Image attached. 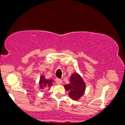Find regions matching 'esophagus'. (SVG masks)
Returning <instances> with one entry per match:
<instances>
[{"label":"esophagus","mask_w":125,"mask_h":125,"mask_svg":"<svg viewBox=\"0 0 125 125\" xmlns=\"http://www.w3.org/2000/svg\"><path fill=\"white\" fill-rule=\"evenodd\" d=\"M55 81H56L57 84H58V85H60V84H61V83H62V80H60V79H58V78L56 79Z\"/></svg>","instance_id":"obj_1"}]
</instances>
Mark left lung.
<instances>
[{
    "mask_svg": "<svg viewBox=\"0 0 125 125\" xmlns=\"http://www.w3.org/2000/svg\"><path fill=\"white\" fill-rule=\"evenodd\" d=\"M64 88L73 100L78 101L84 95L86 84L83 77L78 73H74L70 76V83L64 85Z\"/></svg>",
    "mask_w": 125,
    "mask_h": 125,
    "instance_id": "1",
    "label": "left lung"
}]
</instances>
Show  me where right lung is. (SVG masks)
I'll return each mask as SVG.
<instances>
[{
	"label": "right lung",
	"mask_w": 125,
	"mask_h": 125,
	"mask_svg": "<svg viewBox=\"0 0 125 125\" xmlns=\"http://www.w3.org/2000/svg\"><path fill=\"white\" fill-rule=\"evenodd\" d=\"M54 81L52 79H46L45 76L44 75H42L40 76L39 80V88L44 89L45 88H50L51 87V86L53 85Z\"/></svg>",
	"instance_id": "obj_1"
}]
</instances>
